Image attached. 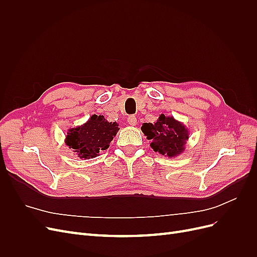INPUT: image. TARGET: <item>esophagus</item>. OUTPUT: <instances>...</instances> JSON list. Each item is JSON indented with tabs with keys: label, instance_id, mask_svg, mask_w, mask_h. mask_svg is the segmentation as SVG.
<instances>
[{
	"label": "esophagus",
	"instance_id": "esophagus-1",
	"mask_svg": "<svg viewBox=\"0 0 257 257\" xmlns=\"http://www.w3.org/2000/svg\"><path fill=\"white\" fill-rule=\"evenodd\" d=\"M127 123L132 126H135L137 124V118L135 115H130L127 118Z\"/></svg>",
	"mask_w": 257,
	"mask_h": 257
}]
</instances>
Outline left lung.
I'll return each mask as SVG.
<instances>
[{
  "label": "left lung",
  "mask_w": 257,
  "mask_h": 257,
  "mask_svg": "<svg viewBox=\"0 0 257 257\" xmlns=\"http://www.w3.org/2000/svg\"><path fill=\"white\" fill-rule=\"evenodd\" d=\"M142 131L148 141H151L153 151L168 158L181 154L189 139V130L182 122L163 113L154 123H144Z\"/></svg>",
  "instance_id": "obj_1"
}]
</instances>
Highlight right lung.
<instances>
[{"label":"right lung","mask_w":257,"mask_h":257,"mask_svg":"<svg viewBox=\"0 0 257 257\" xmlns=\"http://www.w3.org/2000/svg\"><path fill=\"white\" fill-rule=\"evenodd\" d=\"M118 126V123L107 121L104 115L92 114L82 125L68 130L65 144L78 158L94 159L100 151L109 148V144L120 130Z\"/></svg>","instance_id":"obj_1"}]
</instances>
